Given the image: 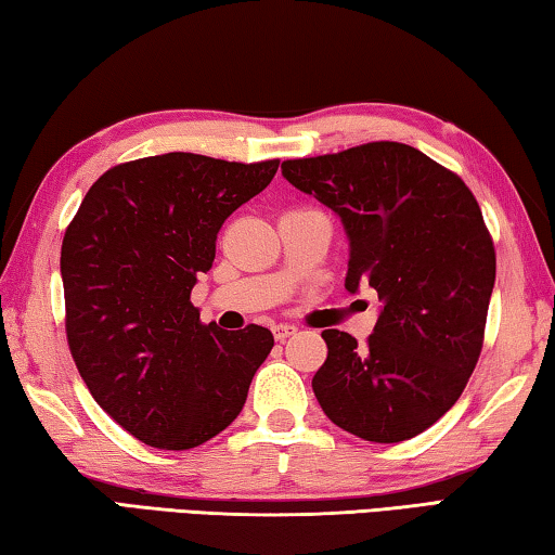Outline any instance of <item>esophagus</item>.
Wrapping results in <instances>:
<instances>
[{
    "label": "esophagus",
    "instance_id": "34e87169",
    "mask_svg": "<svg viewBox=\"0 0 555 555\" xmlns=\"http://www.w3.org/2000/svg\"><path fill=\"white\" fill-rule=\"evenodd\" d=\"M296 331H298V327H296V325H291V323H279V325L271 327V333H274V337H276L279 343H284L286 337L296 335Z\"/></svg>",
    "mask_w": 555,
    "mask_h": 555
}]
</instances>
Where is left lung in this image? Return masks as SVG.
Masks as SVG:
<instances>
[{
	"label": "left lung",
	"mask_w": 555,
	"mask_h": 555,
	"mask_svg": "<svg viewBox=\"0 0 555 555\" xmlns=\"http://www.w3.org/2000/svg\"><path fill=\"white\" fill-rule=\"evenodd\" d=\"M281 173L340 218L345 288L370 286L382 300L364 347L323 331L318 403L372 443L424 434L460 399L482 350L496 259L480 205L453 171L399 142L294 158Z\"/></svg>",
	"instance_id": "left-lung-1"
}]
</instances>
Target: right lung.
I'll use <instances>...</instances> for the list:
<instances>
[{
    "label": "right lung",
    "mask_w": 555,
    "mask_h": 555,
    "mask_svg": "<svg viewBox=\"0 0 555 555\" xmlns=\"http://www.w3.org/2000/svg\"><path fill=\"white\" fill-rule=\"evenodd\" d=\"M279 158L171 152L119 164L82 198L61 247L65 333L82 382L142 443L203 446L247 401L274 347L261 325H203L191 304L222 222L271 183Z\"/></svg>",
    "instance_id": "right-lung-1"
}]
</instances>
